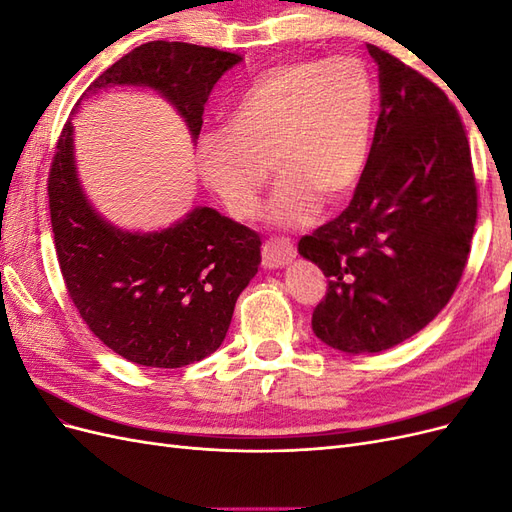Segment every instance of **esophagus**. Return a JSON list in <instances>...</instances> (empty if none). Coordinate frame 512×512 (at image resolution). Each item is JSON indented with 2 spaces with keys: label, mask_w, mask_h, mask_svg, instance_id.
Segmentation results:
<instances>
[{
  "label": "esophagus",
  "mask_w": 512,
  "mask_h": 512,
  "mask_svg": "<svg viewBox=\"0 0 512 512\" xmlns=\"http://www.w3.org/2000/svg\"><path fill=\"white\" fill-rule=\"evenodd\" d=\"M294 258V247L288 239H269L262 245V267L277 269L284 267Z\"/></svg>",
  "instance_id": "1"
}]
</instances>
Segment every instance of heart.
<instances>
[{"instance_id": "b5f03b06", "label": "heart", "mask_w": 512, "mask_h": 512, "mask_svg": "<svg viewBox=\"0 0 512 512\" xmlns=\"http://www.w3.org/2000/svg\"><path fill=\"white\" fill-rule=\"evenodd\" d=\"M374 128L376 85L359 59L286 61L243 91L226 130L198 136V173L230 215L252 220L273 166L269 220L303 228L322 198L337 203L359 185Z\"/></svg>"}]
</instances>
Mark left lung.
<instances>
[{"label": "left lung", "instance_id": "left-lung-1", "mask_svg": "<svg viewBox=\"0 0 512 512\" xmlns=\"http://www.w3.org/2000/svg\"><path fill=\"white\" fill-rule=\"evenodd\" d=\"M380 70V117L350 205L299 241L329 277L312 329L324 344L382 352L451 301L468 265L478 190L466 126L427 76L367 44Z\"/></svg>", "mask_w": 512, "mask_h": 512}]
</instances>
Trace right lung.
Segmentation results:
<instances>
[{"label":"right lung","instance_id":"obj_1","mask_svg":"<svg viewBox=\"0 0 512 512\" xmlns=\"http://www.w3.org/2000/svg\"><path fill=\"white\" fill-rule=\"evenodd\" d=\"M243 57L188 42L136 46L89 85H147L177 106L194 138L205 102ZM55 252L68 297L89 331L123 359L175 369L218 350L241 290L260 265V237L211 207L138 235L106 224L76 179L66 121L49 170Z\"/></svg>","mask_w":512,"mask_h":512}]
</instances>
